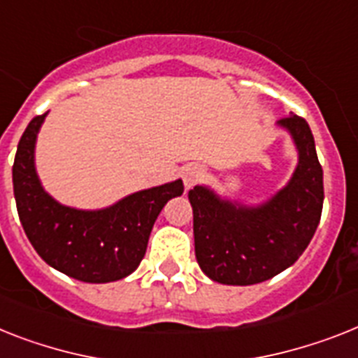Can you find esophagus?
<instances>
[{
	"label": "esophagus",
	"instance_id": "esophagus-1",
	"mask_svg": "<svg viewBox=\"0 0 358 358\" xmlns=\"http://www.w3.org/2000/svg\"><path fill=\"white\" fill-rule=\"evenodd\" d=\"M203 168L197 166V164H190L182 170V182H185V188H192L194 185L203 179Z\"/></svg>",
	"mask_w": 358,
	"mask_h": 358
}]
</instances>
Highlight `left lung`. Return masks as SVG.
<instances>
[{
	"label": "left lung",
	"instance_id": "obj_1",
	"mask_svg": "<svg viewBox=\"0 0 358 358\" xmlns=\"http://www.w3.org/2000/svg\"><path fill=\"white\" fill-rule=\"evenodd\" d=\"M296 146L298 164L282 190L259 205L217 196L210 186L188 192L201 271L225 285H254L291 267L315 236L324 205V173L309 124L278 120Z\"/></svg>",
	"mask_w": 358,
	"mask_h": 358
}]
</instances>
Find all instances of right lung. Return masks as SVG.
I'll use <instances>...</instances> for the list:
<instances>
[{
    "label": "right lung",
    "mask_w": 358,
    "mask_h": 358,
    "mask_svg": "<svg viewBox=\"0 0 358 358\" xmlns=\"http://www.w3.org/2000/svg\"><path fill=\"white\" fill-rule=\"evenodd\" d=\"M47 113L34 117L17 144L14 197L23 230L40 258L85 283L117 282L135 271L162 206L181 196V179L135 192L100 210H80L49 196L34 164L38 131Z\"/></svg>",
    "instance_id": "right-lung-1"
}]
</instances>
